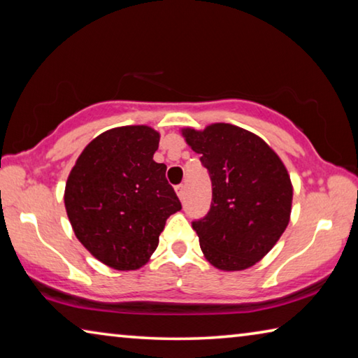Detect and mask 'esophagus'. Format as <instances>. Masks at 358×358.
<instances>
[{
	"mask_svg": "<svg viewBox=\"0 0 358 358\" xmlns=\"http://www.w3.org/2000/svg\"><path fill=\"white\" fill-rule=\"evenodd\" d=\"M175 191H177V196L180 197V201H183V197H185V185H178L177 187H175Z\"/></svg>",
	"mask_w": 358,
	"mask_h": 358,
	"instance_id": "1",
	"label": "esophagus"
}]
</instances>
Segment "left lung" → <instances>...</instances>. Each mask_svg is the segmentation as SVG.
I'll use <instances>...</instances> for the list:
<instances>
[{"instance_id": "obj_1", "label": "left lung", "mask_w": 358, "mask_h": 358, "mask_svg": "<svg viewBox=\"0 0 358 358\" xmlns=\"http://www.w3.org/2000/svg\"><path fill=\"white\" fill-rule=\"evenodd\" d=\"M181 136L208 169L213 199L208 215L194 221L205 259L222 271L250 268L286 230L294 187L281 157L259 136L229 123Z\"/></svg>"}]
</instances>
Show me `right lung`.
Returning a JSON list of instances; mask_svg holds the SVG:
<instances>
[{
	"label": "right lung",
	"mask_w": 358,
	"mask_h": 358,
	"mask_svg": "<svg viewBox=\"0 0 358 358\" xmlns=\"http://www.w3.org/2000/svg\"><path fill=\"white\" fill-rule=\"evenodd\" d=\"M159 132L120 126L93 138L66 181L64 207L78 241L107 266L137 270L159 243L167 217L181 210L153 159Z\"/></svg>",
	"instance_id": "1"
}]
</instances>
